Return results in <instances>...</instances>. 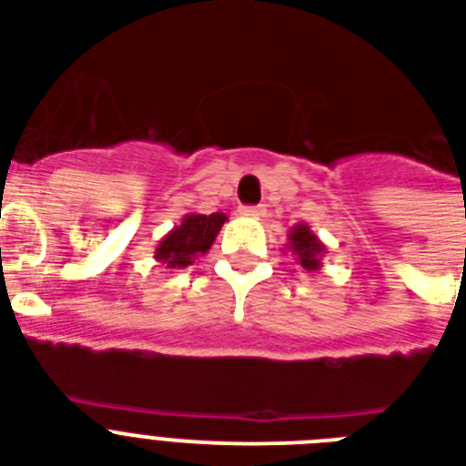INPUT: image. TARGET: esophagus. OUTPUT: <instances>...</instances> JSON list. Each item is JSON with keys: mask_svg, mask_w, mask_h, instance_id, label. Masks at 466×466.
Returning a JSON list of instances; mask_svg holds the SVG:
<instances>
[{"mask_svg": "<svg viewBox=\"0 0 466 466\" xmlns=\"http://www.w3.org/2000/svg\"><path fill=\"white\" fill-rule=\"evenodd\" d=\"M241 215H247V218H263L266 215V210H263V205H244V208H239Z\"/></svg>", "mask_w": 466, "mask_h": 466, "instance_id": "esophagus-1", "label": "esophagus"}]
</instances>
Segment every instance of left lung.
Wrapping results in <instances>:
<instances>
[{"label": "left lung", "instance_id": "1", "mask_svg": "<svg viewBox=\"0 0 466 466\" xmlns=\"http://www.w3.org/2000/svg\"><path fill=\"white\" fill-rule=\"evenodd\" d=\"M285 248L295 256V263L302 270H307V273H314V270L321 268V261H324L326 256L324 241L311 232L307 222H298L288 232V244H285Z\"/></svg>", "mask_w": 466, "mask_h": 466}]
</instances>
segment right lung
Wrapping results in <instances>:
<instances>
[{
    "label": "right lung",
    "instance_id": "right-lung-1",
    "mask_svg": "<svg viewBox=\"0 0 466 466\" xmlns=\"http://www.w3.org/2000/svg\"><path fill=\"white\" fill-rule=\"evenodd\" d=\"M225 222V212H212V215L188 212V215H183L181 225H176L171 232L164 234V239L157 244V263L171 270L188 268L200 256L210 251V247L215 244V237H218Z\"/></svg>",
    "mask_w": 466,
    "mask_h": 466
}]
</instances>
